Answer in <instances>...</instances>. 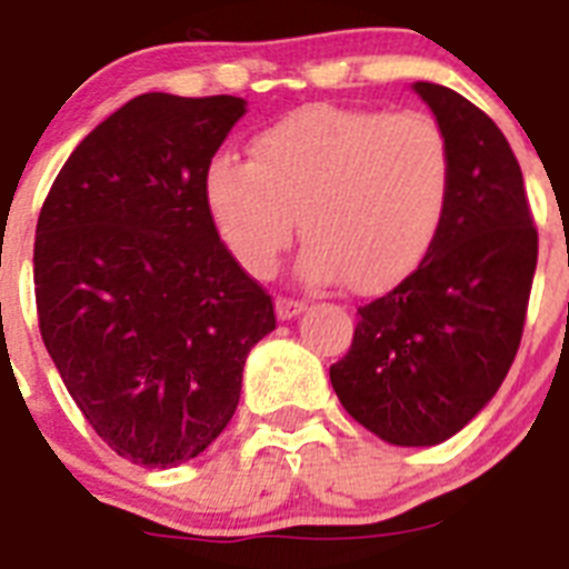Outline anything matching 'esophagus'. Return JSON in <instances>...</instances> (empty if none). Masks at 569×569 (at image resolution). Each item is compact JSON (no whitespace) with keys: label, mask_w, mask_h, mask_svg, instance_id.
<instances>
[{"label":"esophagus","mask_w":569,"mask_h":569,"mask_svg":"<svg viewBox=\"0 0 569 569\" xmlns=\"http://www.w3.org/2000/svg\"><path fill=\"white\" fill-rule=\"evenodd\" d=\"M274 309H278L280 320H291V317H297L300 311L306 309V303H303V300H295V297L280 295L278 300H274Z\"/></svg>","instance_id":"obj_1"}]
</instances>
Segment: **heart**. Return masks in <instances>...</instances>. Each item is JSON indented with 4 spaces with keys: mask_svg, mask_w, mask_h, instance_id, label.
Masks as SVG:
<instances>
[{
    "mask_svg": "<svg viewBox=\"0 0 569 569\" xmlns=\"http://www.w3.org/2000/svg\"><path fill=\"white\" fill-rule=\"evenodd\" d=\"M450 196L442 127L422 112L315 104L260 130L249 163L218 156L203 201L223 247L269 278L295 238L309 280L380 295L431 254Z\"/></svg>",
    "mask_w": 569,
    "mask_h": 569,
    "instance_id": "obj_1",
    "label": "heart"
}]
</instances>
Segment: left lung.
Segmentation results:
<instances>
[{
	"mask_svg": "<svg viewBox=\"0 0 569 569\" xmlns=\"http://www.w3.org/2000/svg\"><path fill=\"white\" fill-rule=\"evenodd\" d=\"M450 150L439 238L411 278L357 309L331 386L362 428L391 445H439L488 406L525 331L539 232L521 167L488 112L417 81Z\"/></svg>",
	"mask_w": 569,
	"mask_h": 569,
	"instance_id": "1",
	"label": "left lung"
}]
</instances>
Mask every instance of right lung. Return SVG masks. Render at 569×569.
<instances>
[{"instance_id": "obj_1", "label": "right lung", "mask_w": 569, "mask_h": 569, "mask_svg": "<svg viewBox=\"0 0 569 569\" xmlns=\"http://www.w3.org/2000/svg\"><path fill=\"white\" fill-rule=\"evenodd\" d=\"M243 112L238 96H138L76 147L39 212L44 348L93 431L132 465L207 450L238 408L247 355L274 329L272 295L203 201V172Z\"/></svg>"}]
</instances>
